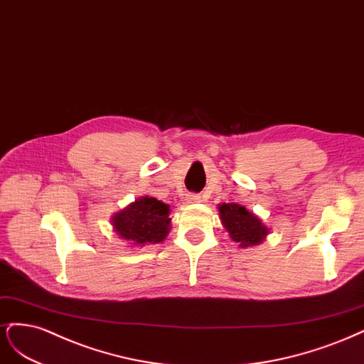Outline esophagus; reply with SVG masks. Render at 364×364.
Masks as SVG:
<instances>
[{
	"label": "esophagus",
	"mask_w": 364,
	"mask_h": 364,
	"mask_svg": "<svg viewBox=\"0 0 364 364\" xmlns=\"http://www.w3.org/2000/svg\"><path fill=\"white\" fill-rule=\"evenodd\" d=\"M199 201H201V196H199V195H187L186 196V203H189V204L199 203Z\"/></svg>",
	"instance_id": "34e87169"
}]
</instances>
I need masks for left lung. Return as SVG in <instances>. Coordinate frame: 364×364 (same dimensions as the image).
Here are the masks:
<instances>
[{
  "instance_id": "8db88e82",
  "label": "left lung",
  "mask_w": 364,
  "mask_h": 364,
  "mask_svg": "<svg viewBox=\"0 0 364 364\" xmlns=\"http://www.w3.org/2000/svg\"><path fill=\"white\" fill-rule=\"evenodd\" d=\"M219 219L232 242L240 248L260 245L269 234V228L259 216L236 203L219 204Z\"/></svg>"
}]
</instances>
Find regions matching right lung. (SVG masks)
<instances>
[{
  "mask_svg": "<svg viewBox=\"0 0 364 364\" xmlns=\"http://www.w3.org/2000/svg\"><path fill=\"white\" fill-rule=\"evenodd\" d=\"M169 204L152 196H140L112 216L113 231L132 246L160 243L171 230Z\"/></svg>",
  "mask_w": 364,
  "mask_h": 364,
  "instance_id": "obj_1",
  "label": "right lung"
}]
</instances>
